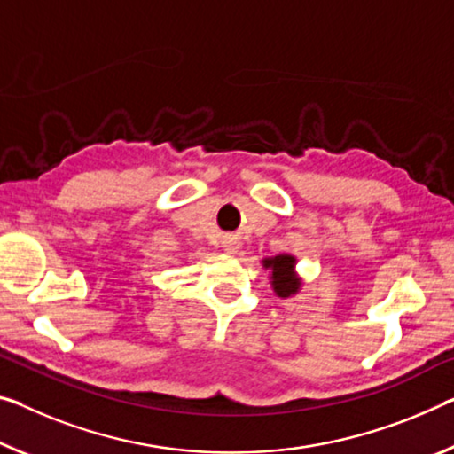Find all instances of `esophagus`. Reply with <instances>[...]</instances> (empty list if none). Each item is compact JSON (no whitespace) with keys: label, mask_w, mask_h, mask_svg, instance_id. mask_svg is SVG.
<instances>
[{"label":"esophagus","mask_w":454,"mask_h":454,"mask_svg":"<svg viewBox=\"0 0 454 454\" xmlns=\"http://www.w3.org/2000/svg\"><path fill=\"white\" fill-rule=\"evenodd\" d=\"M223 247H225V251H229V254H235V251L239 249V241H237L235 237H231V239L223 241Z\"/></svg>","instance_id":"34e87169"}]
</instances>
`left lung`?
Returning a JSON list of instances; mask_svg holds the SVG:
<instances>
[{
  "mask_svg": "<svg viewBox=\"0 0 454 454\" xmlns=\"http://www.w3.org/2000/svg\"><path fill=\"white\" fill-rule=\"evenodd\" d=\"M296 260L292 255H276L270 260H263V266L271 270V286L278 296H290L298 292L300 280L294 274Z\"/></svg>",
  "mask_w": 454,
  "mask_h": 454,
  "instance_id": "obj_1",
  "label": "left lung"
}]
</instances>
